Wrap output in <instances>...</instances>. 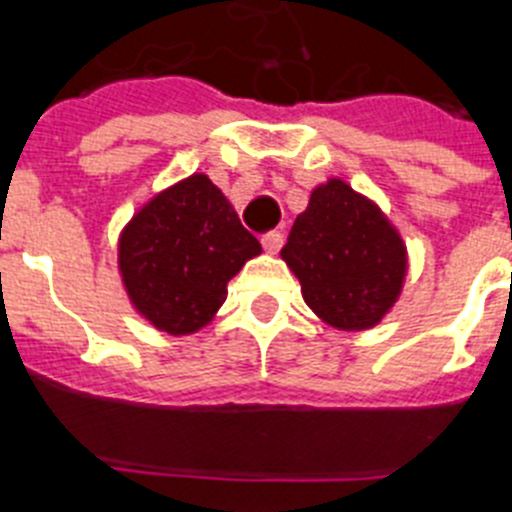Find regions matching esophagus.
I'll return each instance as SVG.
<instances>
[{
    "label": "esophagus",
    "instance_id": "obj_1",
    "mask_svg": "<svg viewBox=\"0 0 512 512\" xmlns=\"http://www.w3.org/2000/svg\"><path fill=\"white\" fill-rule=\"evenodd\" d=\"M262 247H265L267 255H278V250L283 247V234L280 232L262 234Z\"/></svg>",
    "mask_w": 512,
    "mask_h": 512
}]
</instances>
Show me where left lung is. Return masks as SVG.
Wrapping results in <instances>:
<instances>
[{
  "label": "left lung",
  "mask_w": 512,
  "mask_h": 512,
  "mask_svg": "<svg viewBox=\"0 0 512 512\" xmlns=\"http://www.w3.org/2000/svg\"><path fill=\"white\" fill-rule=\"evenodd\" d=\"M306 306L339 331L380 324L403 293L408 247L388 214L342 178L311 191L280 250Z\"/></svg>",
  "instance_id": "left-lung-1"
}]
</instances>
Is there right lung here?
I'll list each match as a JSON object with an SVG mask.
<instances>
[{"instance_id": "right-lung-1", "label": "right lung", "mask_w": 512, "mask_h": 512, "mask_svg": "<svg viewBox=\"0 0 512 512\" xmlns=\"http://www.w3.org/2000/svg\"><path fill=\"white\" fill-rule=\"evenodd\" d=\"M262 252L206 173L153 193L117 239V270L137 316L168 336L211 324L227 283Z\"/></svg>"}]
</instances>
